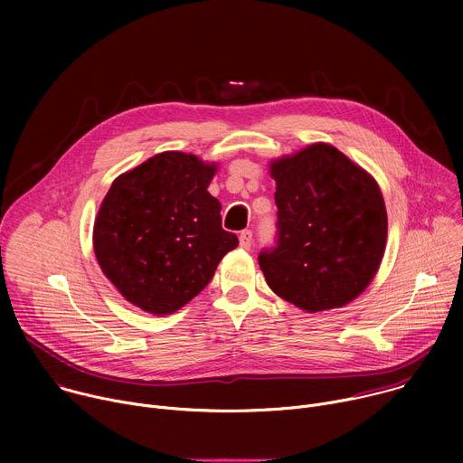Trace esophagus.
<instances>
[{
  "label": "esophagus",
  "mask_w": 463,
  "mask_h": 463,
  "mask_svg": "<svg viewBox=\"0 0 463 463\" xmlns=\"http://www.w3.org/2000/svg\"><path fill=\"white\" fill-rule=\"evenodd\" d=\"M250 245H252V231L245 229V231H241V232H240V247L249 250V249H250Z\"/></svg>",
  "instance_id": "1"
}]
</instances>
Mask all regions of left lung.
<instances>
[{
  "label": "left lung",
  "mask_w": 463,
  "mask_h": 463,
  "mask_svg": "<svg viewBox=\"0 0 463 463\" xmlns=\"http://www.w3.org/2000/svg\"><path fill=\"white\" fill-rule=\"evenodd\" d=\"M271 175L277 238L258 254L269 288L311 313L348 304L375 277L386 245L377 183L326 143L275 161Z\"/></svg>",
  "instance_id": "left-lung-1"
}]
</instances>
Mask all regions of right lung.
I'll use <instances>...</instances> for the list:
<instances>
[{"label": "right lung", "mask_w": 463, "mask_h": 463, "mask_svg": "<svg viewBox=\"0 0 463 463\" xmlns=\"http://www.w3.org/2000/svg\"><path fill=\"white\" fill-rule=\"evenodd\" d=\"M216 165L163 152L118 175L93 229L99 266L137 307L177 311L213 280L238 245L223 231L222 205L209 194Z\"/></svg>", "instance_id": "right-lung-1"}]
</instances>
